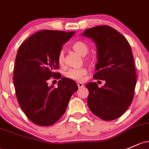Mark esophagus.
Segmentation results:
<instances>
[{"label":"esophagus","instance_id":"1","mask_svg":"<svg viewBox=\"0 0 149 149\" xmlns=\"http://www.w3.org/2000/svg\"><path fill=\"white\" fill-rule=\"evenodd\" d=\"M77 85H78V87H79V88H81L84 87V84H83L82 83H81V82H78L77 83Z\"/></svg>","mask_w":149,"mask_h":149}]
</instances>
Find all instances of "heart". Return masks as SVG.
I'll return each mask as SVG.
<instances>
[{
  "mask_svg": "<svg viewBox=\"0 0 149 149\" xmlns=\"http://www.w3.org/2000/svg\"><path fill=\"white\" fill-rule=\"evenodd\" d=\"M71 48L81 54V56H84V59L85 61L87 63H91L93 61V58L90 56H85L88 52L89 48L88 46L85 41L84 40H77L75 43L72 44ZM58 63L60 66H64L65 65V56H64V53L63 51H61L58 55L57 58ZM88 71L87 69L84 67L80 68H70L68 70L64 73V76L67 79H69L70 80H73V81H82L84 76L87 74Z\"/></svg>",
  "mask_w": 149,
  "mask_h": 149,
  "instance_id": "b5f03b06",
  "label": "heart"
}]
</instances>
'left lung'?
I'll list each match as a JSON object with an SVG mask.
<instances>
[{
  "label": "left lung",
  "mask_w": 149,
  "mask_h": 149,
  "mask_svg": "<svg viewBox=\"0 0 149 149\" xmlns=\"http://www.w3.org/2000/svg\"><path fill=\"white\" fill-rule=\"evenodd\" d=\"M82 35L96 44L98 62L93 79L106 81L101 88L95 82L86 85L89 91L88 106L101 119H116L127 110L134 96L136 73L131 46L126 38L109 26L91 28Z\"/></svg>",
  "instance_id": "8db88e82"
}]
</instances>
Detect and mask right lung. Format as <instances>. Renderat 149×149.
Listing matches in <instances>:
<instances>
[{"mask_svg":"<svg viewBox=\"0 0 149 149\" xmlns=\"http://www.w3.org/2000/svg\"><path fill=\"white\" fill-rule=\"evenodd\" d=\"M74 33L43 30L30 36L18 48L13 78L15 94L23 111L38 126H51L60 119L78 90L75 81L55 72L59 68L57 58L62 46ZM51 77L61 79L58 88L47 86Z\"/></svg>","mask_w":149,"mask_h":149,"instance_id":"obj_1","label":"right lung"}]
</instances>
